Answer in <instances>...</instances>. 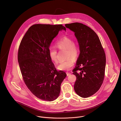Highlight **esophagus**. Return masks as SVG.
<instances>
[{"instance_id":"esophagus-1","label":"esophagus","mask_w":121,"mask_h":121,"mask_svg":"<svg viewBox=\"0 0 121 121\" xmlns=\"http://www.w3.org/2000/svg\"><path fill=\"white\" fill-rule=\"evenodd\" d=\"M66 75H67V76H69V75H70V73H69L68 72H66Z\"/></svg>"}]
</instances>
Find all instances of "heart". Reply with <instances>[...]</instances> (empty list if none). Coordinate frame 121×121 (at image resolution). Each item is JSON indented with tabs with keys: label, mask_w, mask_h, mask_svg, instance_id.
I'll list each match as a JSON object with an SVG mask.
<instances>
[{
	"label": "heart",
	"mask_w": 121,
	"mask_h": 121,
	"mask_svg": "<svg viewBox=\"0 0 121 121\" xmlns=\"http://www.w3.org/2000/svg\"><path fill=\"white\" fill-rule=\"evenodd\" d=\"M56 46L60 50H67V57H72L77 58L78 56L79 50L78 47L75 44L74 41L67 37H64L56 43ZM49 56L51 60L55 63H57V51L54 48L49 50ZM75 63V60L72 58H69L66 61L62 62L57 67V69L61 70H68L72 67Z\"/></svg>",
	"instance_id": "b5f03b06"
}]
</instances>
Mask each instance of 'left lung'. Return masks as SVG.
Here are the masks:
<instances>
[{
    "instance_id": "obj_1",
    "label": "left lung",
    "mask_w": 121,
    "mask_h": 121,
    "mask_svg": "<svg viewBox=\"0 0 121 121\" xmlns=\"http://www.w3.org/2000/svg\"><path fill=\"white\" fill-rule=\"evenodd\" d=\"M65 26L75 33L79 46L80 54L73 70L77 77L74 90L81 97L87 98L95 93L103 83L105 54L98 36L91 28L79 23Z\"/></svg>"
}]
</instances>
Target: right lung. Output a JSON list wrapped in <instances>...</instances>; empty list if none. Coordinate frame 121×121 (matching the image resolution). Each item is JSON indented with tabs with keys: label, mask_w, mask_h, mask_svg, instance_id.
<instances>
[{
	"label": "right lung",
	"mask_w": 121,
	"mask_h": 121,
	"mask_svg": "<svg viewBox=\"0 0 121 121\" xmlns=\"http://www.w3.org/2000/svg\"><path fill=\"white\" fill-rule=\"evenodd\" d=\"M62 30H66L62 25H34L19 47L18 62L24 81L31 92L43 100L51 102L59 96L67 76L56 69L49 56L51 43Z\"/></svg>",
	"instance_id": "1"
}]
</instances>
